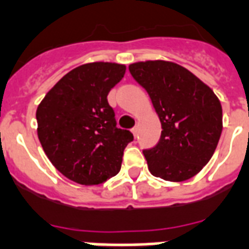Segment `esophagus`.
<instances>
[{
  "label": "esophagus",
  "mask_w": 249,
  "mask_h": 249,
  "mask_svg": "<svg viewBox=\"0 0 249 249\" xmlns=\"http://www.w3.org/2000/svg\"><path fill=\"white\" fill-rule=\"evenodd\" d=\"M132 133H133V136L136 137V136L138 134V126H134V128L132 129Z\"/></svg>",
  "instance_id": "34e87169"
}]
</instances>
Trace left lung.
Wrapping results in <instances>:
<instances>
[{
  "label": "left lung",
  "mask_w": 249,
  "mask_h": 249,
  "mask_svg": "<svg viewBox=\"0 0 249 249\" xmlns=\"http://www.w3.org/2000/svg\"><path fill=\"white\" fill-rule=\"evenodd\" d=\"M149 94L162 124L155 147L143 150L151 175L184 181L213 157L221 137L222 106L213 90L184 66L163 60L129 65Z\"/></svg>",
  "instance_id": "obj_1"
}]
</instances>
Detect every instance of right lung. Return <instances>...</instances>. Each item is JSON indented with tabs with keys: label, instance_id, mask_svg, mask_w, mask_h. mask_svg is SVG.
Segmentation results:
<instances>
[{
	"label": "right lung",
	"instance_id": "obj_1",
	"mask_svg": "<svg viewBox=\"0 0 249 249\" xmlns=\"http://www.w3.org/2000/svg\"><path fill=\"white\" fill-rule=\"evenodd\" d=\"M126 66L90 62L70 70L36 109L37 137L62 175L82 185H98L119 174L133 134L116 126L108 92Z\"/></svg>",
	"mask_w": 249,
	"mask_h": 249
}]
</instances>
